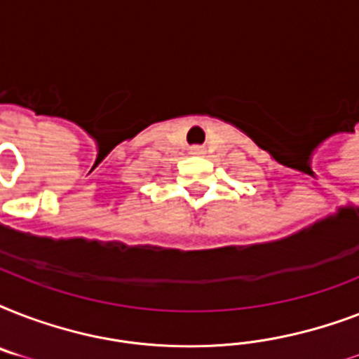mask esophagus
Segmentation results:
<instances>
[{
  "mask_svg": "<svg viewBox=\"0 0 359 359\" xmlns=\"http://www.w3.org/2000/svg\"><path fill=\"white\" fill-rule=\"evenodd\" d=\"M191 152H194V154H201L203 149L201 147H191Z\"/></svg>",
  "mask_w": 359,
  "mask_h": 359,
  "instance_id": "obj_1",
  "label": "esophagus"
}]
</instances>
